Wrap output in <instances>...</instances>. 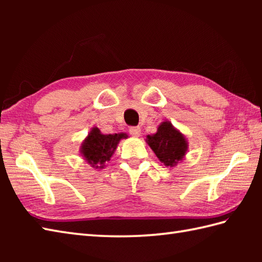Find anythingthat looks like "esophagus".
<instances>
[{"instance_id": "esophagus-1", "label": "esophagus", "mask_w": 262, "mask_h": 262, "mask_svg": "<svg viewBox=\"0 0 262 262\" xmlns=\"http://www.w3.org/2000/svg\"><path fill=\"white\" fill-rule=\"evenodd\" d=\"M129 133H130V135L134 136V137H140L141 134H142L140 127H130Z\"/></svg>"}]
</instances>
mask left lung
Segmentation results:
<instances>
[{"mask_svg":"<svg viewBox=\"0 0 262 262\" xmlns=\"http://www.w3.org/2000/svg\"><path fill=\"white\" fill-rule=\"evenodd\" d=\"M145 142L165 166L173 168L182 162L188 152V141L182 133L171 124L162 121L154 134L147 135Z\"/></svg>","mask_w":262,"mask_h":262,"instance_id":"obj_1","label":"left lung"}]
</instances>
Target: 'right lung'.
<instances>
[{"mask_svg": "<svg viewBox=\"0 0 262 262\" xmlns=\"http://www.w3.org/2000/svg\"><path fill=\"white\" fill-rule=\"evenodd\" d=\"M125 138H128L126 133L102 134L98 127H93L81 144L80 154L93 168L103 169L105 162L110 161L118 147L119 142Z\"/></svg>", "mask_w": 262, "mask_h": 262, "instance_id": "obj_1", "label": "right lung"}]
</instances>
